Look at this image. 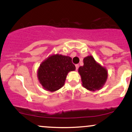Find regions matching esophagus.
I'll use <instances>...</instances> for the list:
<instances>
[{
    "label": "esophagus",
    "instance_id": "obj_1",
    "mask_svg": "<svg viewBox=\"0 0 132 132\" xmlns=\"http://www.w3.org/2000/svg\"><path fill=\"white\" fill-rule=\"evenodd\" d=\"M78 68V64H76V69L77 70Z\"/></svg>",
    "mask_w": 132,
    "mask_h": 132
}]
</instances>
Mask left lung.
<instances>
[{"instance_id":"1","label":"left lung","mask_w":132,"mask_h":132,"mask_svg":"<svg viewBox=\"0 0 132 132\" xmlns=\"http://www.w3.org/2000/svg\"><path fill=\"white\" fill-rule=\"evenodd\" d=\"M81 77L82 86L91 91L101 89L108 78V71L105 67L95 60L92 55L83 59V66L78 70Z\"/></svg>"}]
</instances>
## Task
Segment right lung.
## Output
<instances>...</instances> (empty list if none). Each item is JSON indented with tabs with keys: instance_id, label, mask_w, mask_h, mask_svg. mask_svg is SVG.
Returning <instances> with one entry per match:
<instances>
[{
	"instance_id": "add662e5",
	"label": "right lung",
	"mask_w": 132,
	"mask_h": 132,
	"mask_svg": "<svg viewBox=\"0 0 132 132\" xmlns=\"http://www.w3.org/2000/svg\"><path fill=\"white\" fill-rule=\"evenodd\" d=\"M76 70L69 56L52 54L45 59L37 71L38 81L46 91L54 92L64 85L68 74Z\"/></svg>"
}]
</instances>
